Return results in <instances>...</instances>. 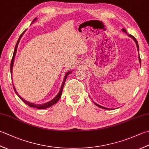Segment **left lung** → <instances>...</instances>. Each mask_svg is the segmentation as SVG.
Masks as SVG:
<instances>
[{
  "instance_id": "8db88e82",
  "label": "left lung",
  "mask_w": 149,
  "mask_h": 149,
  "mask_svg": "<svg viewBox=\"0 0 149 149\" xmlns=\"http://www.w3.org/2000/svg\"><path fill=\"white\" fill-rule=\"evenodd\" d=\"M122 31H123V32H125V33H127V31H126V30L124 29V28H123V29H122ZM129 36H130L131 38H132L134 40V42H136V47H137V49H138V51L139 52V46H138V42H137L136 39L135 38H134L133 36L131 35V34H129ZM139 61H140V66H141V59H140V54H139ZM94 103H95V102H94ZM95 105H96V106H97L98 107H101V108H102V109H109V108H106V107H103V106H101L99 105V104H96V103H95Z\"/></svg>"
}]
</instances>
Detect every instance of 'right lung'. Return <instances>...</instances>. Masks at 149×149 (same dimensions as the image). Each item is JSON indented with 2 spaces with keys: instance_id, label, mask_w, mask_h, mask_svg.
Wrapping results in <instances>:
<instances>
[{
  "instance_id": "right-lung-1",
  "label": "right lung",
  "mask_w": 149,
  "mask_h": 149,
  "mask_svg": "<svg viewBox=\"0 0 149 149\" xmlns=\"http://www.w3.org/2000/svg\"><path fill=\"white\" fill-rule=\"evenodd\" d=\"M36 18H35L34 19L33 21L32 22V23H33V22L34 21H36ZM24 31V32L21 34V35H20V38H18V42H17V44H16L15 47L13 55V58H12L11 61V74H12V70H13V63H14L15 57V55H16V53H17V47H18V43H19V42H20V38H21L22 35H23L24 33H25V31ZM71 72H72V71H69V72H68L66 73V74H65L64 80H63V82L62 85H61V88H60V90H59V91L58 94L57 95H56L54 98V99H53L52 100H50V101H49V102H47V103H45V104H33V103H31V102H27V101H26V100H24V99H22V98L18 94L17 91V90H16L13 84V88H14V90H15V93H17V95L19 97V98H20V99L22 101H23V102H24L25 104H26L27 105H28V106L31 107H35V108L39 109H46V108H48V107H50V106H53L54 104H56V103L57 102H58V101L59 100L60 97H61V96L62 91H63V86H64V84H65V81H66V77H67L68 75L69 74H70Z\"/></svg>"
}]
</instances>
